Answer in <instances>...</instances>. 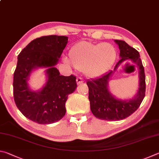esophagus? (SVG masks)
Here are the masks:
<instances>
[{
	"label": "esophagus",
	"mask_w": 159,
	"mask_h": 159,
	"mask_svg": "<svg viewBox=\"0 0 159 159\" xmlns=\"http://www.w3.org/2000/svg\"><path fill=\"white\" fill-rule=\"evenodd\" d=\"M76 82H77V84H82V83L84 82V80H83L81 77H77V80H76Z\"/></svg>",
	"instance_id": "obj_1"
}]
</instances>
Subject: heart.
Returning a JSON list of instances; mask_svg holds the SVG:
<instances>
[{"mask_svg":"<svg viewBox=\"0 0 159 159\" xmlns=\"http://www.w3.org/2000/svg\"><path fill=\"white\" fill-rule=\"evenodd\" d=\"M69 58L77 70H82L86 76L97 77L104 74L115 63V47L110 43L94 44L82 41L74 44L69 51ZM68 63V60L64 58Z\"/></svg>","mask_w":159,"mask_h":159,"instance_id":"obj_1","label":"heart"}]
</instances>
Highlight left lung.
<instances>
[{
  "label": "left lung",
  "instance_id": "8db88e82",
  "mask_svg": "<svg viewBox=\"0 0 159 159\" xmlns=\"http://www.w3.org/2000/svg\"><path fill=\"white\" fill-rule=\"evenodd\" d=\"M120 50V60L116 63L113 70L106 72L96 79L88 80L89 100L91 112L96 118L106 121H118L128 117L135 112L145 96V75L140 54L135 49L123 40H115ZM130 60L136 65L139 70V87L132 99H117L109 89V82L112 75L121 62Z\"/></svg>",
  "mask_w": 159,
  "mask_h": 159
}]
</instances>
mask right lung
Instances as JSON below:
<instances>
[{
  "mask_svg": "<svg viewBox=\"0 0 159 159\" xmlns=\"http://www.w3.org/2000/svg\"><path fill=\"white\" fill-rule=\"evenodd\" d=\"M68 39L66 36H43L32 40L18 55L14 72V99L19 111L38 124H50L62 119L68 96L77 87L74 75H60L55 67ZM38 68H46V83L34 91L28 80L32 72Z\"/></svg>",
  "mask_w": 159,
  "mask_h": 159,
  "instance_id": "1",
  "label": "right lung"
}]
</instances>
